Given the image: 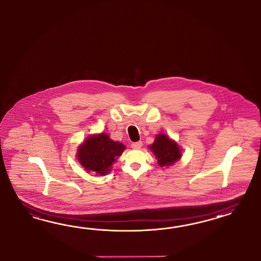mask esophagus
<instances>
[{"label":"esophagus","mask_w":261,"mask_h":261,"mask_svg":"<svg viewBox=\"0 0 261 261\" xmlns=\"http://www.w3.org/2000/svg\"><path fill=\"white\" fill-rule=\"evenodd\" d=\"M141 146H142V142H141V141L133 142V143L131 144V147L134 149H141Z\"/></svg>","instance_id":"esophagus-1"}]
</instances>
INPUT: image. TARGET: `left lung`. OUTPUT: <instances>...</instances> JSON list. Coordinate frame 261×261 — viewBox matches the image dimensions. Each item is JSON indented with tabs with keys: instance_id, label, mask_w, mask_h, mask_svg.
I'll list each match as a JSON object with an SVG mask.
<instances>
[{
	"instance_id": "left-lung-1",
	"label": "left lung",
	"mask_w": 261,
	"mask_h": 261,
	"mask_svg": "<svg viewBox=\"0 0 261 261\" xmlns=\"http://www.w3.org/2000/svg\"><path fill=\"white\" fill-rule=\"evenodd\" d=\"M160 166H169L181 156L179 148L175 141H171L166 135H158L154 143L150 146Z\"/></svg>"
}]
</instances>
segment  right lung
<instances>
[{
    "instance_id": "add662e5",
    "label": "right lung",
    "mask_w": 261,
    "mask_h": 261,
    "mask_svg": "<svg viewBox=\"0 0 261 261\" xmlns=\"http://www.w3.org/2000/svg\"><path fill=\"white\" fill-rule=\"evenodd\" d=\"M124 149L122 143L113 141L108 135L102 133L88 138L77 150V158L87 172L103 176L109 173L113 162Z\"/></svg>"
}]
</instances>
